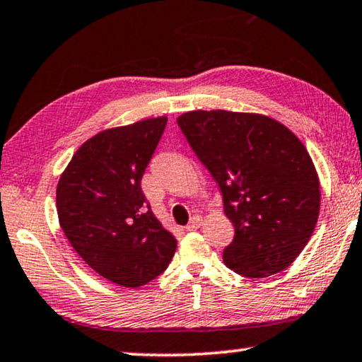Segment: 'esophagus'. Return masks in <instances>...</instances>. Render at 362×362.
<instances>
[{
	"label": "esophagus",
	"mask_w": 362,
	"mask_h": 362,
	"mask_svg": "<svg viewBox=\"0 0 362 362\" xmlns=\"http://www.w3.org/2000/svg\"><path fill=\"white\" fill-rule=\"evenodd\" d=\"M202 224H203L202 216H193L192 221H190V223H188V226H187L185 229L187 230H197V229L202 228Z\"/></svg>",
	"instance_id": "34e87169"
}]
</instances>
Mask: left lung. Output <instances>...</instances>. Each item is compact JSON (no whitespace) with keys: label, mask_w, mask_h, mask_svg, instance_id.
Listing matches in <instances>:
<instances>
[{"label":"left lung","mask_w":362,"mask_h":362,"mask_svg":"<svg viewBox=\"0 0 362 362\" xmlns=\"http://www.w3.org/2000/svg\"><path fill=\"white\" fill-rule=\"evenodd\" d=\"M223 193L234 240L226 267L247 278L288 268L314 233L320 182L300 139L262 113L192 110L177 118Z\"/></svg>","instance_id":"8db88e82"}]
</instances>
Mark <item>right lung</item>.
Here are the masks:
<instances>
[{
    "instance_id": "right-lung-1",
    "label": "right lung",
    "mask_w": 362,
    "mask_h": 362,
    "mask_svg": "<svg viewBox=\"0 0 362 362\" xmlns=\"http://www.w3.org/2000/svg\"><path fill=\"white\" fill-rule=\"evenodd\" d=\"M165 123L163 115L102 129L81 144L57 185L58 221L69 244L94 272L125 288L159 276L177 249L141 192Z\"/></svg>"
}]
</instances>
